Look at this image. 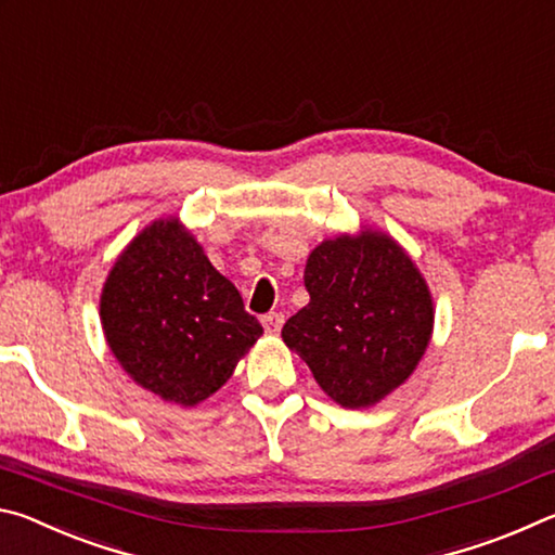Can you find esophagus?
I'll return each instance as SVG.
<instances>
[{
    "mask_svg": "<svg viewBox=\"0 0 555 555\" xmlns=\"http://www.w3.org/2000/svg\"><path fill=\"white\" fill-rule=\"evenodd\" d=\"M261 325H264V331L269 335H276L281 331V325H284V313H267L261 318Z\"/></svg>",
    "mask_w": 555,
    "mask_h": 555,
    "instance_id": "34e87169",
    "label": "esophagus"
}]
</instances>
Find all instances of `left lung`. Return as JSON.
I'll return each mask as SVG.
<instances>
[{
    "label": "left lung",
    "mask_w": 555,
    "mask_h": 555,
    "mask_svg": "<svg viewBox=\"0 0 555 555\" xmlns=\"http://www.w3.org/2000/svg\"><path fill=\"white\" fill-rule=\"evenodd\" d=\"M311 304L281 337L327 397L372 406L409 377L434 331V304L413 261L387 234L337 237L308 257Z\"/></svg>",
    "instance_id": "1"
}]
</instances>
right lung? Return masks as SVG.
Masks as SVG:
<instances>
[{"mask_svg":"<svg viewBox=\"0 0 555 555\" xmlns=\"http://www.w3.org/2000/svg\"><path fill=\"white\" fill-rule=\"evenodd\" d=\"M100 315L129 377L181 406L218 391L261 335L240 291L176 220L154 222L121 251Z\"/></svg>","mask_w":555,"mask_h":555,"instance_id":"1","label":"right lung"}]
</instances>
